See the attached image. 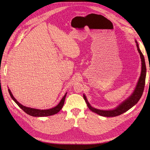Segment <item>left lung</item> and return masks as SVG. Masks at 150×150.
Here are the masks:
<instances>
[{
	"instance_id": "1",
	"label": "left lung",
	"mask_w": 150,
	"mask_h": 150,
	"mask_svg": "<svg viewBox=\"0 0 150 150\" xmlns=\"http://www.w3.org/2000/svg\"><path fill=\"white\" fill-rule=\"evenodd\" d=\"M136 43L137 50L140 54V58H141L142 71H141V74L140 76V78L137 82V84L136 86L134 91V92L131 94V96L129 97V98H128L127 100H125L124 101H123L122 103L118 106L116 108L111 110H100V109H98L92 107L88 102L87 98H86V96L83 95V97L86 104H87L88 108L92 112L104 117H115L117 115H121L123 113L128 111V110L131 109L132 106L136 105L137 102L140 99L142 96L143 94L144 88H145L146 69L144 57L139 49V46L137 41H136Z\"/></svg>"
}]
</instances>
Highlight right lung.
Listing matches in <instances>:
<instances>
[{"label":"right lung","mask_w":150,"mask_h":150,"mask_svg":"<svg viewBox=\"0 0 150 150\" xmlns=\"http://www.w3.org/2000/svg\"><path fill=\"white\" fill-rule=\"evenodd\" d=\"M8 92H9V93H10L11 98L14 101L15 103L19 106V108H21L23 110V111H24L25 113H27V114H28L31 116H33V117H45V116H49V115H52L57 114L62 109L63 105H64L65 98H66V94H67V92H66L64 96L62 97V98L60 101L59 104L55 107L49 109L41 110V109L31 108L26 107L25 106H23L20 103H19V102L16 100V98L13 97V94L11 93V91L9 89H8Z\"/></svg>","instance_id":"right-lung-1"}]
</instances>
